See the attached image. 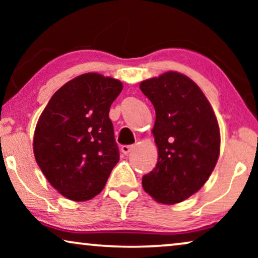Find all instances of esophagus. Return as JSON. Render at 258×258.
<instances>
[{
  "label": "esophagus",
  "mask_w": 258,
  "mask_h": 258,
  "mask_svg": "<svg viewBox=\"0 0 258 258\" xmlns=\"http://www.w3.org/2000/svg\"><path fill=\"white\" fill-rule=\"evenodd\" d=\"M134 149V147L133 146H122L121 147V151L124 155H126V154H129L130 151H132Z\"/></svg>",
  "instance_id": "1"
}]
</instances>
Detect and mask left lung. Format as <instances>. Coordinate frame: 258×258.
I'll use <instances>...</instances> for the list:
<instances>
[{
	"instance_id": "8db88e82",
	"label": "left lung",
	"mask_w": 258,
	"mask_h": 258,
	"mask_svg": "<svg viewBox=\"0 0 258 258\" xmlns=\"http://www.w3.org/2000/svg\"><path fill=\"white\" fill-rule=\"evenodd\" d=\"M141 90L156 112V167L142 177L146 192L179 203L202 188L220 155V128L209 101L189 77L168 72L143 81Z\"/></svg>"
}]
</instances>
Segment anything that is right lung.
Instances as JSON below:
<instances>
[{"mask_svg": "<svg viewBox=\"0 0 258 258\" xmlns=\"http://www.w3.org/2000/svg\"><path fill=\"white\" fill-rule=\"evenodd\" d=\"M122 88L111 77L84 74L59 88L38 118L35 158L49 183L67 199H93L118 162L109 110Z\"/></svg>", "mask_w": 258, "mask_h": 258, "instance_id": "obj_1", "label": "right lung"}]
</instances>
